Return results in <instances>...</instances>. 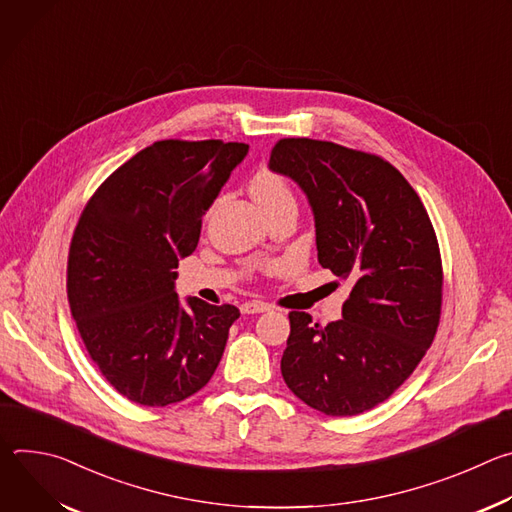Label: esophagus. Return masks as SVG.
Listing matches in <instances>:
<instances>
[{
	"instance_id": "esophagus-1",
	"label": "esophagus",
	"mask_w": 512,
	"mask_h": 512,
	"mask_svg": "<svg viewBox=\"0 0 512 512\" xmlns=\"http://www.w3.org/2000/svg\"><path fill=\"white\" fill-rule=\"evenodd\" d=\"M267 310H269V306L263 304V302H245V304L241 306V312H243V314H263V312H267Z\"/></svg>"
}]
</instances>
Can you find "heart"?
Segmentation results:
<instances>
[{
  "mask_svg": "<svg viewBox=\"0 0 512 512\" xmlns=\"http://www.w3.org/2000/svg\"><path fill=\"white\" fill-rule=\"evenodd\" d=\"M249 190H251V196L261 206L263 212H267L273 206L283 204V202H294V194H291V188L285 182V178H281L279 174H275L267 168L259 170L251 178Z\"/></svg>",
  "mask_w": 512,
  "mask_h": 512,
  "instance_id": "1",
  "label": "heart"
}]
</instances>
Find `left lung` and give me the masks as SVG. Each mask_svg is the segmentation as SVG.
I'll return each mask as SVG.
<instances>
[{
  "label": "left lung",
  "instance_id": "obj_1",
  "mask_svg": "<svg viewBox=\"0 0 512 512\" xmlns=\"http://www.w3.org/2000/svg\"><path fill=\"white\" fill-rule=\"evenodd\" d=\"M269 170L302 188L320 265L352 283L338 322L289 314L283 381L326 415L369 411L415 371L440 324L442 259L427 210L389 162L332 141L281 139Z\"/></svg>",
  "mask_w": 512,
  "mask_h": 512
}]
</instances>
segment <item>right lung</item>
<instances>
[{"mask_svg":"<svg viewBox=\"0 0 512 512\" xmlns=\"http://www.w3.org/2000/svg\"><path fill=\"white\" fill-rule=\"evenodd\" d=\"M247 143L164 139L93 194L68 253V304L103 377L129 401L166 407L200 391L223 358L231 304L176 294L202 216L245 160Z\"/></svg>","mask_w":512,"mask_h":512,"instance_id":"add662e5","label":"right lung"}]
</instances>
